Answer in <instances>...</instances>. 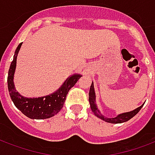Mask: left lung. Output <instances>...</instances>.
Here are the masks:
<instances>
[{"instance_id":"1","label":"left lung","mask_w":155,"mask_h":155,"mask_svg":"<svg viewBox=\"0 0 155 155\" xmlns=\"http://www.w3.org/2000/svg\"><path fill=\"white\" fill-rule=\"evenodd\" d=\"M95 99H96V96H95L94 87V83L92 82L90 89H89V104H90V107H91L92 112L98 118L102 119V120H104V121H107V122L114 123V124L122 123V122H125V121H129L130 118H132L134 116H136L139 113V111L141 109V107H143V105H141V106L139 107L136 108L135 110H133L131 112L121 113V114H119V115L117 116L116 117H113V118H108V117H105L104 116L101 114L99 110L98 109V107H97V105L95 104Z\"/></svg>"}]
</instances>
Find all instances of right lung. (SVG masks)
<instances>
[{
    "mask_svg": "<svg viewBox=\"0 0 155 155\" xmlns=\"http://www.w3.org/2000/svg\"><path fill=\"white\" fill-rule=\"evenodd\" d=\"M22 45V42L17 47L14 59L10 64L9 72H8V89L10 93L11 100L13 101L15 106L21 111L23 114L31 119H47L56 115L59 113L63 107L66 101V95L69 90L76 84L78 80L82 76L81 74H74L66 79L57 89L56 92L48 96L39 97V98H25L17 92L14 84V74L16 67V59L18 53Z\"/></svg>",
    "mask_w": 155,
    "mask_h": 155,
    "instance_id": "right-lung-1",
    "label": "right lung"
}]
</instances>
